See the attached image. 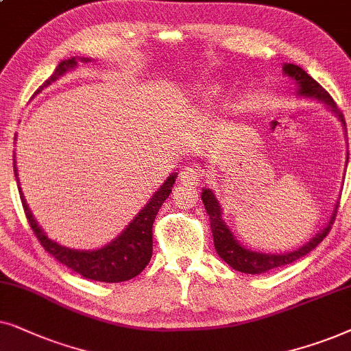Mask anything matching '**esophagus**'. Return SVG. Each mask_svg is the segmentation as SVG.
Instances as JSON below:
<instances>
[{"label":"esophagus","mask_w":351,"mask_h":351,"mask_svg":"<svg viewBox=\"0 0 351 351\" xmlns=\"http://www.w3.org/2000/svg\"><path fill=\"white\" fill-rule=\"evenodd\" d=\"M204 180L202 171L197 170L195 167H186L183 171H181V181L184 184H199L200 181Z\"/></svg>","instance_id":"1"}]
</instances>
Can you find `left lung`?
<instances>
[{"label": "left lung", "instance_id": "left-lung-1", "mask_svg": "<svg viewBox=\"0 0 351 351\" xmlns=\"http://www.w3.org/2000/svg\"><path fill=\"white\" fill-rule=\"evenodd\" d=\"M284 72L295 80V83L298 85V93H300V95L316 97V99L324 101L326 104L330 107V110H332L334 114L339 117L340 121H342V125L345 127L343 114H342V110L337 107V104L334 102L332 96H330L329 93L326 91L324 88H322L316 80H313L310 75L305 72V70H303L302 67H298V65H295V64H286L284 65ZM202 202H204L205 210H207V213L210 217V228H212L213 242H215V249H217V254L221 256V258L226 261V263L230 265L232 269L241 271V273H247V274H260V273H265V271L279 268V266L291 265V263H293V261H297L298 258H302V256L310 254V252L313 249H316V245H319L322 239L329 234L330 226L334 224L335 215H337V207H339V205H335V210H334L332 217H330V219H329L328 226H326L324 230H322L316 237H313V239L308 242L306 245H303L302 249L291 252V254L269 255V254H256V252L244 249V247H242L239 242L234 239V236H232L230 228H228L223 221L221 207H219L218 200L215 199V194L212 193V191L210 189L202 191Z\"/></svg>", "mask_w": 351, "mask_h": 351}]
</instances>
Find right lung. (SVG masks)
Wrapping results in <instances>:
<instances>
[{
    "mask_svg": "<svg viewBox=\"0 0 351 351\" xmlns=\"http://www.w3.org/2000/svg\"><path fill=\"white\" fill-rule=\"evenodd\" d=\"M83 60H85V62H90V59L83 58ZM75 65H77L75 58L62 60V62L56 67L54 73L40 86V90L36 91L35 95H38L43 88L58 80L60 75H64L69 69H73ZM14 160H16V158H14ZM14 168H16V163H14ZM175 173H173L171 176H168V180L158 188L157 193L152 195V199L149 200L146 207L134 217L133 221L127 226V230L121 232L117 239L112 241L110 244L104 245L102 249L91 252L72 250L48 239V236L41 231L38 223H36L35 218L32 217V212L29 205L25 204V199H23L21 189H19V194H21L22 207L23 212H25L27 219H29L30 228L34 230L36 239L40 241V244L43 245V249L48 252L51 256H54L59 263L65 265L67 268L73 269L75 273H78L80 276L86 279H93V281L99 282H123L136 278L138 274L146 268L149 260H151L154 219H156L158 208L162 207V204L165 202V199L170 195L173 184H175Z\"/></svg>",
    "mask_w": 351,
    "mask_h": 351,
    "instance_id": "1",
    "label": "right lung"
}]
</instances>
